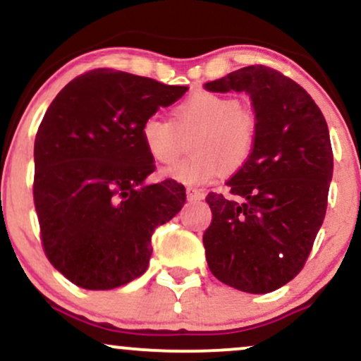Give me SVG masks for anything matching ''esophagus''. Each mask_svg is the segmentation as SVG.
Listing matches in <instances>:
<instances>
[{
	"instance_id": "1",
	"label": "esophagus",
	"mask_w": 361,
	"mask_h": 361,
	"mask_svg": "<svg viewBox=\"0 0 361 361\" xmlns=\"http://www.w3.org/2000/svg\"><path fill=\"white\" fill-rule=\"evenodd\" d=\"M186 197H188L190 202H200L204 200L205 195L200 190H195V188H186Z\"/></svg>"
}]
</instances>
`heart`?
<instances>
[{"instance_id": "b5f03b06", "label": "heart", "mask_w": 361, "mask_h": 361, "mask_svg": "<svg viewBox=\"0 0 361 361\" xmlns=\"http://www.w3.org/2000/svg\"><path fill=\"white\" fill-rule=\"evenodd\" d=\"M180 130H195L193 156L164 169L161 175L183 185H205L222 173H234L250 159L256 140V120L233 97L197 91L176 109ZM140 139L147 154L159 164L178 157L176 127L159 115H149L140 126Z\"/></svg>"}]
</instances>
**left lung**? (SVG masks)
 Here are the masks:
<instances>
[{"label": "left lung", "mask_w": 361, "mask_h": 361, "mask_svg": "<svg viewBox=\"0 0 361 361\" xmlns=\"http://www.w3.org/2000/svg\"><path fill=\"white\" fill-rule=\"evenodd\" d=\"M204 88L246 93L256 120L250 159L227 181L233 197L207 195V264L229 287L273 292L302 270L324 221L333 180L326 118L300 85L267 66L238 69Z\"/></svg>", "instance_id": "obj_1"}]
</instances>
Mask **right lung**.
Listing matches in <instances>:
<instances>
[{"instance_id":"right-lung-1","label":"right lung","mask_w":361,"mask_h":361,"mask_svg":"<svg viewBox=\"0 0 361 361\" xmlns=\"http://www.w3.org/2000/svg\"><path fill=\"white\" fill-rule=\"evenodd\" d=\"M188 91L151 78L94 69L64 86L35 135L34 200L44 251L86 290L139 279L157 226L185 205V186L146 183L154 171L140 126Z\"/></svg>"}]
</instances>
